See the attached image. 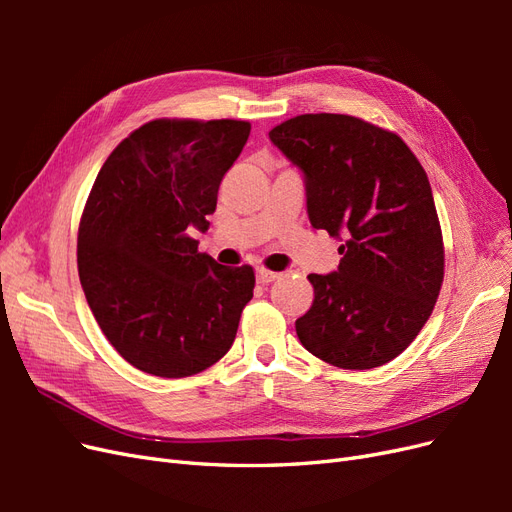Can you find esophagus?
<instances>
[{"instance_id": "1", "label": "esophagus", "mask_w": 512, "mask_h": 512, "mask_svg": "<svg viewBox=\"0 0 512 512\" xmlns=\"http://www.w3.org/2000/svg\"><path fill=\"white\" fill-rule=\"evenodd\" d=\"M277 273H273V271H267V269H256V280L260 282V284H271V282H275L277 280Z\"/></svg>"}]
</instances>
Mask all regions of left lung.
<instances>
[{
	"label": "left lung",
	"mask_w": 512,
	"mask_h": 512,
	"mask_svg": "<svg viewBox=\"0 0 512 512\" xmlns=\"http://www.w3.org/2000/svg\"><path fill=\"white\" fill-rule=\"evenodd\" d=\"M301 168L307 215L339 245L333 273L307 275L314 303L294 327L305 350L342 369L404 352L444 280V243L421 162L395 132L359 117H292L269 132Z\"/></svg>",
	"instance_id": "obj_1"
}]
</instances>
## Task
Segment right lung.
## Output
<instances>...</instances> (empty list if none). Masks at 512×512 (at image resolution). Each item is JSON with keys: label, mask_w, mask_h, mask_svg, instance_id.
Returning <instances> with one entry per match:
<instances>
[{"label": "right lung", "mask_w": 512, "mask_h": 512, "mask_svg": "<svg viewBox=\"0 0 512 512\" xmlns=\"http://www.w3.org/2000/svg\"><path fill=\"white\" fill-rule=\"evenodd\" d=\"M252 126L156 119L100 168L79 226V277L111 346L136 369L185 378L218 363L254 297L252 267L198 252L218 190Z\"/></svg>", "instance_id": "right-lung-1"}]
</instances>
